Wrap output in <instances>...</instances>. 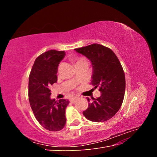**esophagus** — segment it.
<instances>
[{"mask_svg": "<svg viewBox=\"0 0 157 157\" xmlns=\"http://www.w3.org/2000/svg\"><path fill=\"white\" fill-rule=\"evenodd\" d=\"M77 99H78L77 97H73V98H72L70 99V101L71 103H75L76 100H77Z\"/></svg>", "mask_w": 157, "mask_h": 157, "instance_id": "esophagus-1", "label": "esophagus"}]
</instances>
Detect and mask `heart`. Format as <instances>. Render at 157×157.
<instances>
[{
    "label": "heart",
    "mask_w": 157,
    "mask_h": 157,
    "mask_svg": "<svg viewBox=\"0 0 157 157\" xmlns=\"http://www.w3.org/2000/svg\"><path fill=\"white\" fill-rule=\"evenodd\" d=\"M82 59H83V58H82V59H80L79 60H78V61H80V60H82Z\"/></svg>",
    "instance_id": "1"
}]
</instances>
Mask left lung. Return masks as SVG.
Returning a JSON list of instances; mask_svg holds the SVG:
<instances>
[{
	"instance_id": "8db88e82",
	"label": "left lung",
	"mask_w": 157,
	"mask_h": 157,
	"mask_svg": "<svg viewBox=\"0 0 157 157\" xmlns=\"http://www.w3.org/2000/svg\"><path fill=\"white\" fill-rule=\"evenodd\" d=\"M74 50L91 61V84L101 93L100 97L89 103L83 115L92 122L108 121L119 110L124 97L126 80L120 61L113 50L99 44ZM88 100L90 102L89 98Z\"/></svg>"
}]
</instances>
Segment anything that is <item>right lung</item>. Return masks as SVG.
<instances>
[{"label": "right lung", "mask_w": 157, "mask_h": 157, "mask_svg": "<svg viewBox=\"0 0 157 157\" xmlns=\"http://www.w3.org/2000/svg\"><path fill=\"white\" fill-rule=\"evenodd\" d=\"M65 56L64 51L51 50L35 61L29 77V100L36 119L45 129L57 132L66 123L65 109L69 100L50 98V86L58 80V67Z\"/></svg>", "instance_id": "obj_1"}]
</instances>
